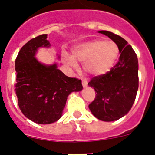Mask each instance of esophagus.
<instances>
[{
    "instance_id": "obj_1",
    "label": "esophagus",
    "mask_w": 155,
    "mask_h": 155,
    "mask_svg": "<svg viewBox=\"0 0 155 155\" xmlns=\"http://www.w3.org/2000/svg\"><path fill=\"white\" fill-rule=\"evenodd\" d=\"M82 86L84 87L87 86V81L86 79H82Z\"/></svg>"
}]
</instances>
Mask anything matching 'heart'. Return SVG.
Segmentation results:
<instances>
[{
	"instance_id": "1",
	"label": "heart",
	"mask_w": 155,
	"mask_h": 155,
	"mask_svg": "<svg viewBox=\"0 0 155 155\" xmlns=\"http://www.w3.org/2000/svg\"><path fill=\"white\" fill-rule=\"evenodd\" d=\"M118 55V48L113 42L93 40L79 45L73 50V57L64 54L72 68L78 69L76 61L84 64V70L92 76H101L110 70Z\"/></svg>"
}]
</instances>
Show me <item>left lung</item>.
<instances>
[{"label":"left lung","mask_w":155,"mask_h":155,"mask_svg":"<svg viewBox=\"0 0 155 155\" xmlns=\"http://www.w3.org/2000/svg\"><path fill=\"white\" fill-rule=\"evenodd\" d=\"M99 33L116 43L121 54L118 63L109 72L88 82L97 93L88 107L99 120L113 121L127 115L135 101L139 87L138 59L124 38L107 31Z\"/></svg>","instance_id":"left-lung-1"}]
</instances>
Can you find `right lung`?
<instances>
[{
	"instance_id": "obj_1",
	"label": "right lung",
	"mask_w": 155,
	"mask_h": 155,
	"mask_svg": "<svg viewBox=\"0 0 155 155\" xmlns=\"http://www.w3.org/2000/svg\"><path fill=\"white\" fill-rule=\"evenodd\" d=\"M46 38L47 34H42L29 40L20 49L15 64V92L20 110L41 124L60 119L69 94L82 90V81L67 76L56 64L46 65L36 58L39 48L51 46Z\"/></svg>"
}]
</instances>
